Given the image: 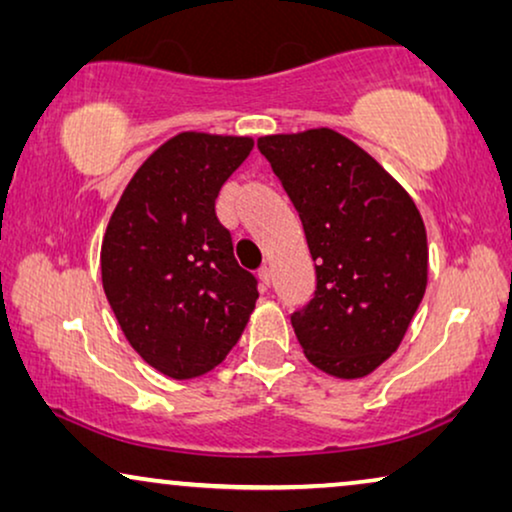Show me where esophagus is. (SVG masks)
Wrapping results in <instances>:
<instances>
[{"label":"esophagus","instance_id":"1","mask_svg":"<svg viewBox=\"0 0 512 512\" xmlns=\"http://www.w3.org/2000/svg\"><path fill=\"white\" fill-rule=\"evenodd\" d=\"M258 279H261L263 286H270V279H272V272L268 265H263V268H258Z\"/></svg>","mask_w":512,"mask_h":512}]
</instances>
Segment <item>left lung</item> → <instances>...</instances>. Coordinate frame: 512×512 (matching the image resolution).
Here are the masks:
<instances>
[{"label": "left lung", "mask_w": 512, "mask_h": 512, "mask_svg": "<svg viewBox=\"0 0 512 512\" xmlns=\"http://www.w3.org/2000/svg\"><path fill=\"white\" fill-rule=\"evenodd\" d=\"M303 221L317 272L291 312L307 361L354 380L401 345L426 289V230L410 195L328 128L258 139Z\"/></svg>", "instance_id": "left-lung-1"}]
</instances>
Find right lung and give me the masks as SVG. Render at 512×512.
Wrapping results in <instances>:
<instances>
[{"mask_svg": "<svg viewBox=\"0 0 512 512\" xmlns=\"http://www.w3.org/2000/svg\"><path fill=\"white\" fill-rule=\"evenodd\" d=\"M251 146L249 137H172L130 179L104 233L111 310L135 352L174 380L219 366L258 298L214 209Z\"/></svg>", "mask_w": 512, "mask_h": 512, "instance_id": "1", "label": "right lung"}]
</instances>
